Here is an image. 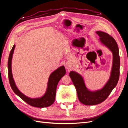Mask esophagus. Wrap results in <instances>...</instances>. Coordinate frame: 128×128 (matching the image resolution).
<instances>
[{
  "mask_svg": "<svg viewBox=\"0 0 128 128\" xmlns=\"http://www.w3.org/2000/svg\"><path fill=\"white\" fill-rule=\"evenodd\" d=\"M66 68H67V69H68V66H66Z\"/></svg>",
  "mask_w": 128,
  "mask_h": 128,
  "instance_id": "1",
  "label": "esophagus"
}]
</instances>
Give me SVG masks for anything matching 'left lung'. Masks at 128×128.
<instances>
[{
  "mask_svg": "<svg viewBox=\"0 0 128 128\" xmlns=\"http://www.w3.org/2000/svg\"><path fill=\"white\" fill-rule=\"evenodd\" d=\"M100 40L113 53V60L110 80L101 90L91 92L86 88L83 78L74 72H70L69 76L76 90L78 100L85 105H96L104 101L117 84L120 75V57L117 43L114 38L105 32L97 31Z\"/></svg>",
  "mask_w": 128,
  "mask_h": 128,
  "instance_id": "left-lung-1",
  "label": "left lung"
}]
</instances>
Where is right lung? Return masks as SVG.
<instances>
[{
    "label": "right lung",
    "instance_id": "right-lung-1",
    "mask_svg": "<svg viewBox=\"0 0 128 128\" xmlns=\"http://www.w3.org/2000/svg\"><path fill=\"white\" fill-rule=\"evenodd\" d=\"M15 47V46L14 45L10 51L8 62V77H9L10 86L13 91L28 104L33 106V107L43 108L51 106L55 100L57 85L61 78L66 74V72L65 67L64 66H60L50 74V78H49L47 91L42 97L37 98H30L28 97H26L25 95L22 94L18 90L15 85V82L12 78V60Z\"/></svg>",
    "mask_w": 128,
    "mask_h": 128
}]
</instances>
